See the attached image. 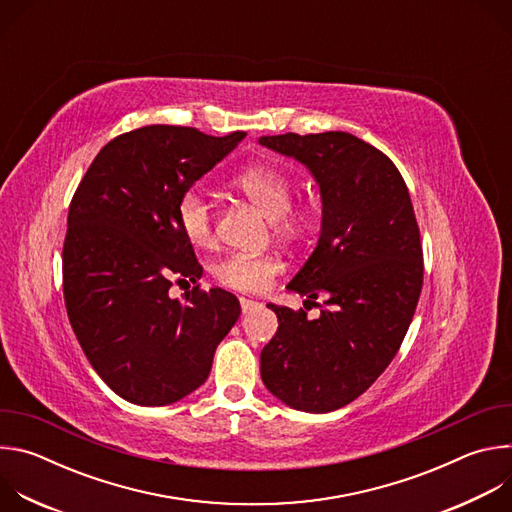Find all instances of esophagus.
<instances>
[{
    "label": "esophagus",
    "instance_id": "esophagus-1",
    "mask_svg": "<svg viewBox=\"0 0 512 512\" xmlns=\"http://www.w3.org/2000/svg\"><path fill=\"white\" fill-rule=\"evenodd\" d=\"M239 304H241V310L247 314L251 310H257L261 304L255 302V300H249V298H239Z\"/></svg>",
    "mask_w": 512,
    "mask_h": 512
}]
</instances>
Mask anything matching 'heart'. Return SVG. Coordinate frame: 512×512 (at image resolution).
<instances>
[{
    "label": "heart",
    "instance_id": "1",
    "mask_svg": "<svg viewBox=\"0 0 512 512\" xmlns=\"http://www.w3.org/2000/svg\"><path fill=\"white\" fill-rule=\"evenodd\" d=\"M231 188L269 216L273 227L285 237L304 235L314 221V204L310 200L291 202L294 178L273 164H251L243 168L231 178ZM176 223L192 247L208 249L214 243L212 208L200 192L188 190L178 198ZM281 271L283 259L275 253H233L214 265L218 283L245 294H261Z\"/></svg>",
    "mask_w": 512,
    "mask_h": 512
}]
</instances>
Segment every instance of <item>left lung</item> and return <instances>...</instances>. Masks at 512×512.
Returning a JSON list of instances; mask_svg holds the SVG:
<instances>
[{
  "mask_svg": "<svg viewBox=\"0 0 512 512\" xmlns=\"http://www.w3.org/2000/svg\"><path fill=\"white\" fill-rule=\"evenodd\" d=\"M300 160L322 192L318 247L289 281L320 316L267 304L277 332L261 350V379L289 407L328 413L367 391L395 358L423 285L417 218L397 166L346 131L263 135Z\"/></svg>",
  "mask_w": 512,
  "mask_h": 512,
  "instance_id": "8db88e82",
  "label": "left lung"
}]
</instances>
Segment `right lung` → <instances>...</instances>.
<instances>
[{
	"mask_svg": "<svg viewBox=\"0 0 512 512\" xmlns=\"http://www.w3.org/2000/svg\"><path fill=\"white\" fill-rule=\"evenodd\" d=\"M245 137L145 125L111 139L68 206L64 306L107 387L135 405H168L200 387L241 306L200 289L202 265L176 223L178 198ZM195 287L172 301L174 282Z\"/></svg>",
	"mask_w": 512,
	"mask_h": 512,
	"instance_id": "1",
	"label": "right lung"
}]
</instances>
